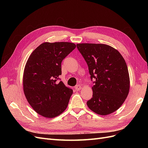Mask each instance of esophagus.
<instances>
[{"instance_id":"esophagus-1","label":"esophagus","mask_w":148,"mask_h":148,"mask_svg":"<svg viewBox=\"0 0 148 148\" xmlns=\"http://www.w3.org/2000/svg\"><path fill=\"white\" fill-rule=\"evenodd\" d=\"M75 89L77 91H79V90H80V89H82V86H80L79 84H77V85H76V86H75Z\"/></svg>"}]
</instances>
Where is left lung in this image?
Instances as JSON below:
<instances>
[{"instance_id":"8db88e82","label":"left lung","mask_w":148,"mask_h":148,"mask_svg":"<svg viewBox=\"0 0 148 148\" xmlns=\"http://www.w3.org/2000/svg\"><path fill=\"white\" fill-rule=\"evenodd\" d=\"M77 47L88 64L91 80L95 79L92 97L87 106L99 115L114 112L123 104L130 89L128 70L123 57L106 44L82 43Z\"/></svg>"}]
</instances>
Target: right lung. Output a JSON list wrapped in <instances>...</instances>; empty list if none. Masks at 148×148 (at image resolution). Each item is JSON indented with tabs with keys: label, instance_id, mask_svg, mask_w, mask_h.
<instances>
[{
	"label": "right lung",
	"instance_id": "add662e5",
	"mask_svg": "<svg viewBox=\"0 0 148 148\" xmlns=\"http://www.w3.org/2000/svg\"><path fill=\"white\" fill-rule=\"evenodd\" d=\"M74 43L44 42L31 53L25 67V97L38 114L46 118L61 114L69 104L73 90L62 81V62L75 49Z\"/></svg>",
	"mask_w": 148,
	"mask_h": 148
}]
</instances>
